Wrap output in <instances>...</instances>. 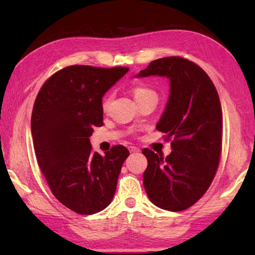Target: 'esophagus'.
<instances>
[{
	"instance_id": "1",
	"label": "esophagus",
	"mask_w": 255,
	"mask_h": 255,
	"mask_svg": "<svg viewBox=\"0 0 255 255\" xmlns=\"http://www.w3.org/2000/svg\"><path fill=\"white\" fill-rule=\"evenodd\" d=\"M129 152H130V153H137V152H139V148L136 147V146H130V147H129Z\"/></svg>"
}]
</instances>
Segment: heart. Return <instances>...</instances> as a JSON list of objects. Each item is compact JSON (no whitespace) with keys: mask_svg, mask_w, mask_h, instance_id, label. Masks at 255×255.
I'll return each instance as SVG.
<instances>
[{"mask_svg":"<svg viewBox=\"0 0 255 255\" xmlns=\"http://www.w3.org/2000/svg\"><path fill=\"white\" fill-rule=\"evenodd\" d=\"M132 93H133V98L136 99H139L141 97L144 96H147V94H150V93H154L152 90L148 89V88H145V86H137V88H135L132 90ZM110 102H111V98L110 97H107L105 100H103V103H102V109L107 111L108 108H109L110 106Z\"/></svg>","mask_w":255,"mask_h":255,"instance_id":"obj_1","label":"heart"}]
</instances>
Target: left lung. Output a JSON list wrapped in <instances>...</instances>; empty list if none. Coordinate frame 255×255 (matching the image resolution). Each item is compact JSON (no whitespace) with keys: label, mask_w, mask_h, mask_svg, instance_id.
Instances as JSON below:
<instances>
[{"label":"left lung","mask_w":255,"mask_h":255,"mask_svg":"<svg viewBox=\"0 0 255 255\" xmlns=\"http://www.w3.org/2000/svg\"><path fill=\"white\" fill-rule=\"evenodd\" d=\"M147 76L170 81L169 98L156 129L173 141L165 158L143 149L148 163L144 187L158 208L181 211L205 195L216 174L222 152L221 101L206 72L188 59L153 60L135 77Z\"/></svg>","instance_id":"8db88e82"}]
</instances>
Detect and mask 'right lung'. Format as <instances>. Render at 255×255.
I'll use <instances>...</instances> for the list:
<instances>
[{"label":"right lung","instance_id":"obj_1","mask_svg":"<svg viewBox=\"0 0 255 255\" xmlns=\"http://www.w3.org/2000/svg\"><path fill=\"white\" fill-rule=\"evenodd\" d=\"M128 71L68 66L45 82L34 101L31 135L38 165L53 195L77 214H97L110 205L129 156L123 145L101 156L90 143L93 127L103 125V96Z\"/></svg>","mask_w":255,"mask_h":255}]
</instances>
